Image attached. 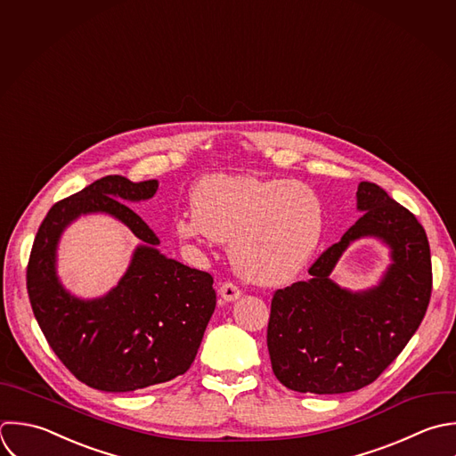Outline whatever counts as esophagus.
<instances>
[{
	"instance_id": "34e87169",
	"label": "esophagus",
	"mask_w": 456,
	"mask_h": 456,
	"mask_svg": "<svg viewBox=\"0 0 456 456\" xmlns=\"http://www.w3.org/2000/svg\"><path fill=\"white\" fill-rule=\"evenodd\" d=\"M218 293L225 302H234L241 297V289L232 282H222L218 288Z\"/></svg>"
}]
</instances>
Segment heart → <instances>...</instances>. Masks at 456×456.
Masks as SVG:
<instances>
[{"mask_svg": "<svg viewBox=\"0 0 456 456\" xmlns=\"http://www.w3.org/2000/svg\"><path fill=\"white\" fill-rule=\"evenodd\" d=\"M193 215L175 222L183 240L231 241L236 270L275 286L291 281L313 256L323 227L316 191L298 181L211 175L191 195Z\"/></svg>", "mask_w": 456, "mask_h": 456, "instance_id": "1", "label": "heart"}]
</instances>
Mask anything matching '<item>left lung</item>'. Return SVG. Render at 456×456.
I'll return each mask as SVG.
<instances>
[{
	"instance_id": "8db88e82",
	"label": "left lung",
	"mask_w": 456,
	"mask_h": 456,
	"mask_svg": "<svg viewBox=\"0 0 456 456\" xmlns=\"http://www.w3.org/2000/svg\"><path fill=\"white\" fill-rule=\"evenodd\" d=\"M357 208L362 216L311 265V279L273 293L266 343L277 380L291 391L341 395L370 386L427 314L432 257L423 225L375 183L359 184ZM362 235L386 240L394 265L377 289L350 294L328 275Z\"/></svg>"
}]
</instances>
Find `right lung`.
Returning a JSON list of instances; mask_svg holds the SVG:
<instances>
[{
	"label": "right lung",
	"mask_w": 456,
	"mask_h": 456,
	"mask_svg": "<svg viewBox=\"0 0 456 456\" xmlns=\"http://www.w3.org/2000/svg\"><path fill=\"white\" fill-rule=\"evenodd\" d=\"M158 181L106 175L53 204L26 268L35 320L61 364L88 387L129 393L188 371L215 313L213 277L158 252L159 240L126 204L151 199ZM108 212L144 241L119 286L97 301L70 297L57 282L53 252L79 214Z\"/></svg>",
	"instance_id": "add662e5"
}]
</instances>
